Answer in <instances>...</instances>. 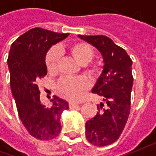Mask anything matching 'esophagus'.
Segmentation results:
<instances>
[{"mask_svg": "<svg viewBox=\"0 0 156 156\" xmlns=\"http://www.w3.org/2000/svg\"><path fill=\"white\" fill-rule=\"evenodd\" d=\"M79 105L76 104V103H75V102H69V108H76V107H78Z\"/></svg>", "mask_w": 156, "mask_h": 156, "instance_id": "34e87169", "label": "esophagus"}]
</instances>
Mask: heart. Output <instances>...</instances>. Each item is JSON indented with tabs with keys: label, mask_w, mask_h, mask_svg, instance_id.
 Segmentation results:
<instances>
[{
	"label": "heart",
	"mask_w": 156,
	"mask_h": 156,
	"mask_svg": "<svg viewBox=\"0 0 156 156\" xmlns=\"http://www.w3.org/2000/svg\"><path fill=\"white\" fill-rule=\"evenodd\" d=\"M68 53L80 65L84 66L85 72L90 77H97L101 72V65L98 63H88L94 56L93 48L83 41H77L69 46ZM60 55L55 48H53L48 53L46 57V66L50 74L56 73L59 67ZM89 87V81L85 77L78 78H62L58 84V92L66 99L77 101Z\"/></svg>",
	"instance_id": "heart-1"
}]
</instances>
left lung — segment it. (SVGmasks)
<instances>
[{
    "mask_svg": "<svg viewBox=\"0 0 156 156\" xmlns=\"http://www.w3.org/2000/svg\"><path fill=\"white\" fill-rule=\"evenodd\" d=\"M101 54L103 70L92 88L101 97L97 113L85 125L86 138L91 144L103 147L116 141L128 121L133 87L132 60L127 52L104 35H81Z\"/></svg>",
    "mask_w": 156,
    "mask_h": 156,
    "instance_id": "left-lung-1",
    "label": "left lung"
}]
</instances>
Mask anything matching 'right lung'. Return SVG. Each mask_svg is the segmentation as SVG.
<instances>
[{
    "label": "right lung",
    "mask_w": 156,
    "mask_h": 156,
    "mask_svg": "<svg viewBox=\"0 0 156 156\" xmlns=\"http://www.w3.org/2000/svg\"><path fill=\"white\" fill-rule=\"evenodd\" d=\"M69 34L35 27L15 40L9 50L10 87L17 111L28 133L39 140H51L60 134L61 115L69 108L68 101L55 95L50 107L43 104L37 85L48 73V51Z\"/></svg>",
    "instance_id": "right-lung-1"
}]
</instances>
